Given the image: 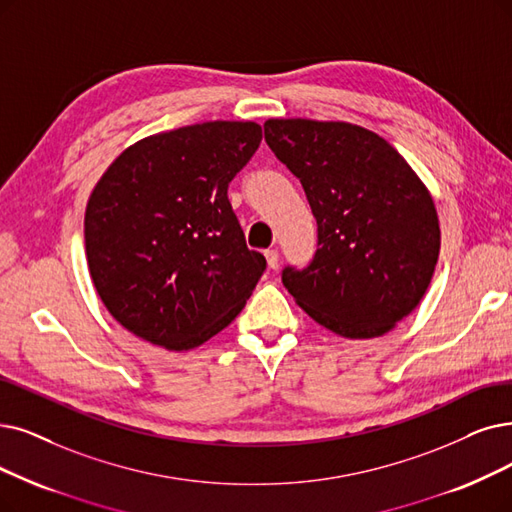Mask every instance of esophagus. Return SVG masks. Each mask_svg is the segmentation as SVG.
Listing matches in <instances>:
<instances>
[{"label": "esophagus", "instance_id": "1", "mask_svg": "<svg viewBox=\"0 0 512 512\" xmlns=\"http://www.w3.org/2000/svg\"><path fill=\"white\" fill-rule=\"evenodd\" d=\"M264 256H267V262H269L271 269L279 267V252L277 250H267V252H264Z\"/></svg>", "mask_w": 512, "mask_h": 512}]
</instances>
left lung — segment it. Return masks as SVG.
<instances>
[{
    "instance_id": "1",
    "label": "left lung",
    "mask_w": 512,
    "mask_h": 512,
    "mask_svg": "<svg viewBox=\"0 0 512 512\" xmlns=\"http://www.w3.org/2000/svg\"><path fill=\"white\" fill-rule=\"evenodd\" d=\"M264 140L300 178L317 252L281 281L304 313L344 338H376L431 285L439 218L418 174L376 132L346 121L267 119Z\"/></svg>"
}]
</instances>
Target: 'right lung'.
Instances as JSON below:
<instances>
[{
  "instance_id": "1",
  "label": "right lung",
  "mask_w": 512,
  "mask_h": 512,
  "mask_svg": "<svg viewBox=\"0 0 512 512\" xmlns=\"http://www.w3.org/2000/svg\"><path fill=\"white\" fill-rule=\"evenodd\" d=\"M262 140L254 121H206L134 142L88 199L94 288L115 321L168 351L224 330L267 269L248 250L229 182Z\"/></svg>"
}]
</instances>
